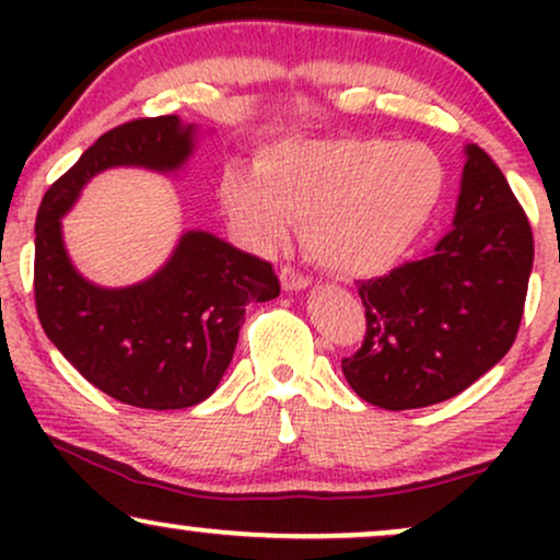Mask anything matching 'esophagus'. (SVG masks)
<instances>
[{
    "label": "esophagus",
    "instance_id": "obj_1",
    "mask_svg": "<svg viewBox=\"0 0 560 560\" xmlns=\"http://www.w3.org/2000/svg\"><path fill=\"white\" fill-rule=\"evenodd\" d=\"M279 276H281V287H284L287 292H298V289L311 287V276L300 273L294 266H281Z\"/></svg>",
    "mask_w": 560,
    "mask_h": 560
}]
</instances>
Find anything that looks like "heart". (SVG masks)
Masks as SVG:
<instances>
[{
	"label": "heart",
	"mask_w": 560,
	"mask_h": 560,
	"mask_svg": "<svg viewBox=\"0 0 560 560\" xmlns=\"http://www.w3.org/2000/svg\"><path fill=\"white\" fill-rule=\"evenodd\" d=\"M258 171L231 168L221 182L223 208L244 240L276 249L300 218L313 258L345 276L395 266L445 197V165L419 141H294L268 150Z\"/></svg>",
	"instance_id": "obj_1"
}]
</instances>
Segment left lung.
Listing matches in <instances>:
<instances>
[{"label": "left lung", "instance_id": "1", "mask_svg": "<svg viewBox=\"0 0 560 560\" xmlns=\"http://www.w3.org/2000/svg\"><path fill=\"white\" fill-rule=\"evenodd\" d=\"M532 260L529 218L471 144L453 229L423 258L358 284L365 337L342 361L347 384L384 410L427 408L471 387L516 339Z\"/></svg>", "mask_w": 560, "mask_h": 560}]
</instances>
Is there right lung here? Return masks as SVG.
Instances as JSON below:
<instances>
[{"label": "right lung", "instance_id": "1", "mask_svg": "<svg viewBox=\"0 0 560 560\" xmlns=\"http://www.w3.org/2000/svg\"><path fill=\"white\" fill-rule=\"evenodd\" d=\"M189 152L191 126L176 115L128 120L49 186L36 215L42 329L86 382L133 408L178 410L213 395L236 350L244 307L281 292L271 262L205 231L184 234L168 266L137 287L100 289L70 266L60 215L94 173L113 165L173 171Z\"/></svg>", "mask_w": 560, "mask_h": 560}]
</instances>
